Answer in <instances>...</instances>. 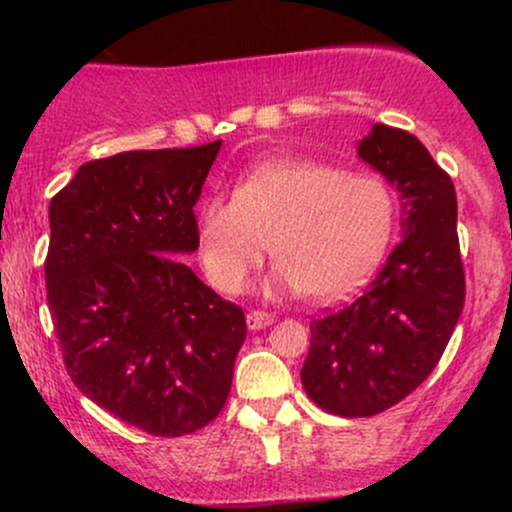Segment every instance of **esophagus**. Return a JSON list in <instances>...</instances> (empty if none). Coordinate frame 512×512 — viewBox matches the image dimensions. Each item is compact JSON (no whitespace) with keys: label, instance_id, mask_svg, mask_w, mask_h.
<instances>
[{"label":"esophagus","instance_id":"esophagus-1","mask_svg":"<svg viewBox=\"0 0 512 512\" xmlns=\"http://www.w3.org/2000/svg\"><path fill=\"white\" fill-rule=\"evenodd\" d=\"M245 320H248L250 330H262V327L272 325L274 315L272 313H264V310H250V313L245 315Z\"/></svg>","mask_w":512,"mask_h":512}]
</instances>
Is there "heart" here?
Here are the masks:
<instances>
[{"mask_svg": "<svg viewBox=\"0 0 512 512\" xmlns=\"http://www.w3.org/2000/svg\"><path fill=\"white\" fill-rule=\"evenodd\" d=\"M395 199L383 178L344 173L308 158L264 161L245 170L233 199L207 197L195 209V245L214 289L238 296L267 255L279 260L264 291L334 301L383 255Z\"/></svg>", "mask_w": 512, "mask_h": 512, "instance_id": "heart-1", "label": "heart"}]
</instances>
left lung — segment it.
Here are the masks:
<instances>
[{
    "label": "left lung",
    "instance_id": "left-lung-1",
    "mask_svg": "<svg viewBox=\"0 0 512 512\" xmlns=\"http://www.w3.org/2000/svg\"><path fill=\"white\" fill-rule=\"evenodd\" d=\"M358 156L397 187L402 240L354 301L310 322L301 380L330 414L375 416L438 366L464 305L457 197L414 134L373 125Z\"/></svg>",
    "mask_w": 512,
    "mask_h": 512
}]
</instances>
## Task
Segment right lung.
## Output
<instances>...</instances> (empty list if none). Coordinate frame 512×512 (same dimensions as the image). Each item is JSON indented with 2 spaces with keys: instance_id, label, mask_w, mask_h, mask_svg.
Returning a JSON list of instances; mask_svg holds the SVG:
<instances>
[{
  "instance_id": "1",
  "label": "right lung",
  "mask_w": 512,
  "mask_h": 512,
  "mask_svg": "<svg viewBox=\"0 0 512 512\" xmlns=\"http://www.w3.org/2000/svg\"><path fill=\"white\" fill-rule=\"evenodd\" d=\"M219 142L88 161L50 202L45 286L69 378L151 436L219 416L245 315L178 260Z\"/></svg>"
}]
</instances>
